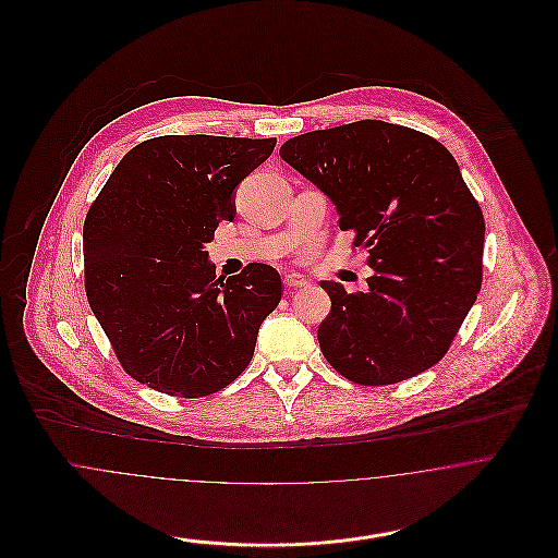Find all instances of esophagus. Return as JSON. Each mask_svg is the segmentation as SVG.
Wrapping results in <instances>:
<instances>
[{
	"label": "esophagus",
	"mask_w": 558,
	"mask_h": 558,
	"mask_svg": "<svg viewBox=\"0 0 558 558\" xmlns=\"http://www.w3.org/2000/svg\"><path fill=\"white\" fill-rule=\"evenodd\" d=\"M283 283H286V288H307L310 279L303 275H286Z\"/></svg>",
	"instance_id": "34e87169"
}]
</instances>
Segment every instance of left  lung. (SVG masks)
<instances>
[{"mask_svg": "<svg viewBox=\"0 0 558 558\" xmlns=\"http://www.w3.org/2000/svg\"><path fill=\"white\" fill-rule=\"evenodd\" d=\"M281 159L335 204L339 228L367 248L369 290L322 281L330 314L324 359L365 387L436 365L481 290L485 223L451 153L425 133L361 120L288 140Z\"/></svg>", "mask_w": 558, "mask_h": 558, "instance_id": "8db88e82", "label": "left lung"}]
</instances>
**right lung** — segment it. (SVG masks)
Listing matches in <instances>:
<instances>
[{
    "instance_id": "obj_1",
    "label": "right lung",
    "mask_w": 558,
    "mask_h": 558,
    "mask_svg": "<svg viewBox=\"0 0 558 558\" xmlns=\"http://www.w3.org/2000/svg\"><path fill=\"white\" fill-rule=\"evenodd\" d=\"M277 140L165 135L118 162L83 223L87 303L124 372L175 398L234 383L281 277L248 264L223 281L204 246L236 217V186Z\"/></svg>"
}]
</instances>
